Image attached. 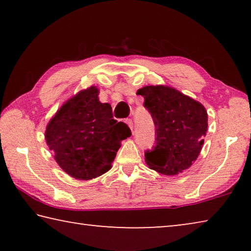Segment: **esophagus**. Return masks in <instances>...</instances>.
<instances>
[{
  "instance_id": "esophagus-1",
  "label": "esophagus",
  "mask_w": 251,
  "mask_h": 251,
  "mask_svg": "<svg viewBox=\"0 0 251 251\" xmlns=\"http://www.w3.org/2000/svg\"><path fill=\"white\" fill-rule=\"evenodd\" d=\"M125 123H126L127 125H128L129 128H130L131 130H133V121H131L130 118H127V120H125Z\"/></svg>"
}]
</instances>
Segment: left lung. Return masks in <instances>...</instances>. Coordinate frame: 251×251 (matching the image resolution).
Returning a JSON list of instances; mask_svg holds the SVG:
<instances>
[{
  "mask_svg": "<svg viewBox=\"0 0 251 251\" xmlns=\"http://www.w3.org/2000/svg\"><path fill=\"white\" fill-rule=\"evenodd\" d=\"M145 100L156 127L151 151H145L150 168L164 175H177L189 168L201 151L208 127L203 106L175 88L157 85L137 91Z\"/></svg>",
  "mask_w": 251,
  "mask_h": 251,
  "instance_id": "1",
  "label": "left lung"
}]
</instances>
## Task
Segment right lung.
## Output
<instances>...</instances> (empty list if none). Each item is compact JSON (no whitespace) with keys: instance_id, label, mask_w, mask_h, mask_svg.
Wrapping results in <instances>:
<instances>
[{"instance_id":"add662e5","label":"right lung","mask_w":251,"mask_h":251,"mask_svg":"<svg viewBox=\"0 0 251 251\" xmlns=\"http://www.w3.org/2000/svg\"><path fill=\"white\" fill-rule=\"evenodd\" d=\"M130 135L125 123L113 118L112 106L99 100L94 86L67 100L45 131L46 143L59 167L82 180L109 171L121 142Z\"/></svg>"}]
</instances>
